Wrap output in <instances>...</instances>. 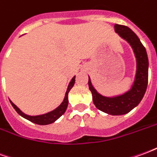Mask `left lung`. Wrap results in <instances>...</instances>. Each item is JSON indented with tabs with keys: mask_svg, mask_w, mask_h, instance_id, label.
<instances>
[{
	"mask_svg": "<svg viewBox=\"0 0 157 157\" xmlns=\"http://www.w3.org/2000/svg\"><path fill=\"white\" fill-rule=\"evenodd\" d=\"M115 32L128 42L133 48L136 58V75L131 88L124 94L113 98L99 94L92 86L89 77L88 86L92 94V101L96 108L111 115H123L130 112L140 102L148 84L149 61L147 53L137 35L131 29L124 25L115 24Z\"/></svg>",
	"mask_w": 157,
	"mask_h": 157,
	"instance_id": "obj_1",
	"label": "left lung"
}]
</instances>
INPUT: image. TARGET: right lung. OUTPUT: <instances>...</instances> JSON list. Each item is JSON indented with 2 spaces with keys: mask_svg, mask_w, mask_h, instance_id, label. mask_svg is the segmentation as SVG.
Masks as SVG:
<instances>
[{
  "mask_svg": "<svg viewBox=\"0 0 157 157\" xmlns=\"http://www.w3.org/2000/svg\"><path fill=\"white\" fill-rule=\"evenodd\" d=\"M75 76H74L73 78L71 79V82L69 83L68 87H67V90H66V92H65V98L63 100V102H61V104L59 106L58 108H56L55 110H53L51 112H48L47 113H44V114H42V115H37V116H30L28 115V114H25L24 113H22L20 109L17 107V106L13 103V102L10 100L11 102V104L12 105V107L14 108L17 113H18L19 115H21L22 117H23L26 119H28L29 121L33 122L34 124H37L40 125H46L49 124H52L55 121H56L60 116H62L64 114V113L65 112V110L67 109V106H68V93L69 92L71 91V89L73 87V86L75 84Z\"/></svg>",
  "mask_w": 157,
  "mask_h": 157,
  "instance_id": "1",
  "label": "right lung"
}]
</instances>
